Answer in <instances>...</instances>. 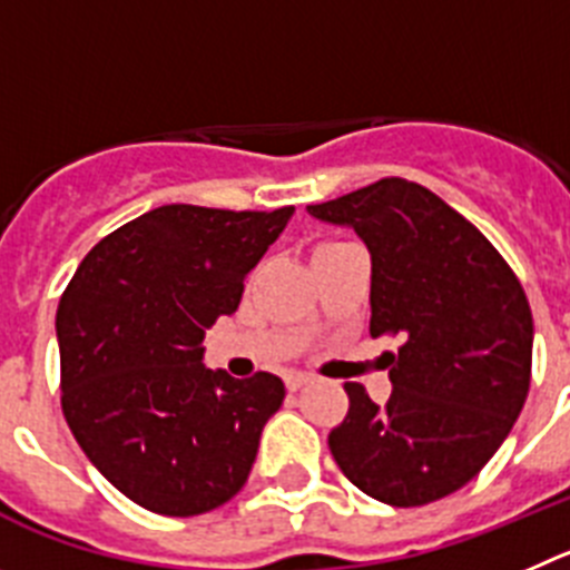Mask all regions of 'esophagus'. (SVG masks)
<instances>
[{"instance_id":"1","label":"esophagus","mask_w":570,"mask_h":570,"mask_svg":"<svg viewBox=\"0 0 570 570\" xmlns=\"http://www.w3.org/2000/svg\"><path fill=\"white\" fill-rule=\"evenodd\" d=\"M306 383H309V377H306V374H301V372L286 374V389H289V392H301Z\"/></svg>"}]
</instances>
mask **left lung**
Segmentation results:
<instances>
[{"mask_svg": "<svg viewBox=\"0 0 570 570\" xmlns=\"http://www.w3.org/2000/svg\"><path fill=\"white\" fill-rule=\"evenodd\" d=\"M306 213L366 244L368 332L403 341L383 406L346 383L332 458L363 494L397 509L463 489L509 438L531 386L534 321L520 281L474 224L406 178Z\"/></svg>", "mask_w": 570, "mask_h": 570, "instance_id": "1", "label": "left lung"}]
</instances>
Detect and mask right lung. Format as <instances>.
<instances>
[{
	"mask_svg": "<svg viewBox=\"0 0 570 570\" xmlns=\"http://www.w3.org/2000/svg\"><path fill=\"white\" fill-rule=\"evenodd\" d=\"M295 207L233 213L167 204L99 240L56 312L61 409L76 443L141 509L196 517L247 483L284 381L204 363V332Z\"/></svg>",
	"mask_w": 570,
	"mask_h": 570,
	"instance_id": "obj_1",
	"label": "right lung"
}]
</instances>
